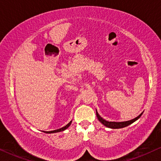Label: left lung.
Segmentation results:
<instances>
[{
	"label": "left lung",
	"mask_w": 161,
	"mask_h": 161,
	"mask_svg": "<svg viewBox=\"0 0 161 161\" xmlns=\"http://www.w3.org/2000/svg\"><path fill=\"white\" fill-rule=\"evenodd\" d=\"M143 113H144V112H142V113L140 115H138L137 117L134 118L131 120L126 121V122H108V121H106L105 119H103L100 115H99L98 112L97 111V110H96L97 117L98 120L100 121V122L102 123V124L104 125V126L107 127H109V128H111V129H119V128H122V127H125L128 126V125H131L132 123L136 122V120H138V119L141 117V116L142 115Z\"/></svg>",
	"instance_id": "obj_1"
}]
</instances>
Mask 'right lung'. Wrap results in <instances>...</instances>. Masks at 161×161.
<instances>
[{"mask_svg":"<svg viewBox=\"0 0 161 161\" xmlns=\"http://www.w3.org/2000/svg\"><path fill=\"white\" fill-rule=\"evenodd\" d=\"M71 123H72V121H70V122L68 123V124L66 125V126L61 127V128L55 130H52V131H45V133H58V132H61V131H64V130H65L66 129H67L68 127L70 126Z\"/></svg>","mask_w":161,"mask_h":161,"instance_id":"add662e5","label":"right lung"}]
</instances>
